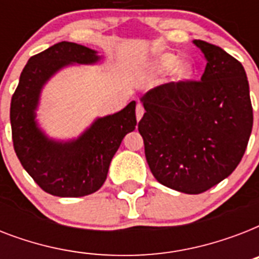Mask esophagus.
<instances>
[{
	"mask_svg": "<svg viewBox=\"0 0 259 259\" xmlns=\"http://www.w3.org/2000/svg\"><path fill=\"white\" fill-rule=\"evenodd\" d=\"M144 111H145V110H144V107H142L141 103H138L137 107H136V117H137V121H140V119H141L142 115H144Z\"/></svg>",
	"mask_w": 259,
	"mask_h": 259,
	"instance_id": "1",
	"label": "esophagus"
}]
</instances>
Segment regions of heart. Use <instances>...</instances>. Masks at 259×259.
Here are the masks:
<instances>
[{
    "mask_svg": "<svg viewBox=\"0 0 259 259\" xmlns=\"http://www.w3.org/2000/svg\"><path fill=\"white\" fill-rule=\"evenodd\" d=\"M179 63H180V59L176 55L161 54L150 63V70L153 71L154 74H165L172 68H175ZM193 71H195V68H193L192 63H183L176 67L175 75H176L177 80H187L192 76Z\"/></svg>",
    "mask_w": 259,
    "mask_h": 259,
    "instance_id": "b5f03b06",
    "label": "heart"
}]
</instances>
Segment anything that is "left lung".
Wrapping results in <instances>:
<instances>
[{"label":"left lung","mask_w":259,"mask_h":259,"mask_svg":"<svg viewBox=\"0 0 259 259\" xmlns=\"http://www.w3.org/2000/svg\"><path fill=\"white\" fill-rule=\"evenodd\" d=\"M207 60L200 80L166 83L141 98L145 157L158 183L197 195L235 170L253 129L245 68L221 47L193 40Z\"/></svg>","instance_id":"obj_1"}]
</instances>
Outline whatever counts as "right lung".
Listing matches in <instances>:
<instances>
[{
  "mask_svg": "<svg viewBox=\"0 0 259 259\" xmlns=\"http://www.w3.org/2000/svg\"><path fill=\"white\" fill-rule=\"evenodd\" d=\"M97 51L62 41L28 60L10 102L14 152L24 169L42 191L59 197L97 192L105 183L110 162L126 134L137 125L136 102L111 115L97 118L70 141L47 137L36 121L40 94L59 70L70 64H95Z\"/></svg>",
  "mask_w": 259,
  "mask_h": 259,
  "instance_id": "right-lung-1",
  "label": "right lung"
}]
</instances>
